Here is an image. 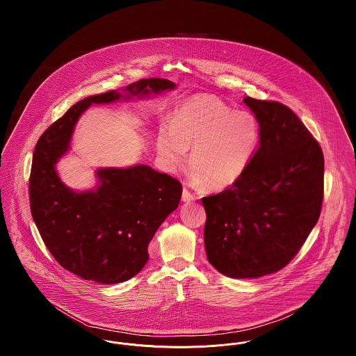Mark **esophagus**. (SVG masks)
Here are the masks:
<instances>
[{"label": "esophagus", "instance_id": "esophagus-1", "mask_svg": "<svg viewBox=\"0 0 356 356\" xmlns=\"http://www.w3.org/2000/svg\"><path fill=\"white\" fill-rule=\"evenodd\" d=\"M181 197H183V202H186V203L195 200V195H192L186 188L183 189V196H181Z\"/></svg>", "mask_w": 356, "mask_h": 356}]
</instances>
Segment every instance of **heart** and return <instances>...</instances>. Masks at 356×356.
<instances>
[{
    "instance_id": "obj_1",
    "label": "heart",
    "mask_w": 356,
    "mask_h": 356,
    "mask_svg": "<svg viewBox=\"0 0 356 356\" xmlns=\"http://www.w3.org/2000/svg\"><path fill=\"white\" fill-rule=\"evenodd\" d=\"M260 143V124L248 111H234L212 96H193L176 112L157 148L170 170L184 165L188 148L191 180L213 191L235 184Z\"/></svg>"
}]
</instances>
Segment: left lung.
Wrapping results in <instances>:
<instances>
[{
  "label": "left lung",
  "mask_w": 356,
  "mask_h": 356,
  "mask_svg": "<svg viewBox=\"0 0 356 356\" xmlns=\"http://www.w3.org/2000/svg\"><path fill=\"white\" fill-rule=\"evenodd\" d=\"M260 143L231 188L203 197L208 261L225 276L260 277L282 270L319 220L324 157L305 124L277 102L245 97Z\"/></svg>",
  "instance_id": "left-lung-1"
}]
</instances>
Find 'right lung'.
<instances>
[{"mask_svg": "<svg viewBox=\"0 0 356 356\" xmlns=\"http://www.w3.org/2000/svg\"><path fill=\"white\" fill-rule=\"evenodd\" d=\"M165 79H143L76 102L38 138L29 179L34 222L51 256L65 270L102 284L134 277L149 259L148 244L181 199L179 180L148 165L96 170L99 186L74 192L56 163L68 152L74 125L92 104L112 102L173 89Z\"/></svg>", "mask_w": 356, "mask_h": 356, "instance_id": "1", "label": "right lung"}]
</instances>
